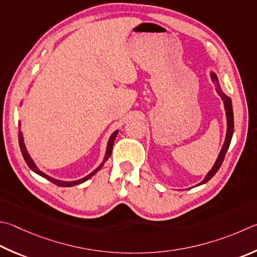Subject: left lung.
<instances>
[{
	"instance_id": "8db88e82",
	"label": "left lung",
	"mask_w": 257,
	"mask_h": 257,
	"mask_svg": "<svg viewBox=\"0 0 257 257\" xmlns=\"http://www.w3.org/2000/svg\"><path fill=\"white\" fill-rule=\"evenodd\" d=\"M210 78H211V81L214 82L217 84V88L216 91L219 94V96L221 97V100L223 101V106H225V111H226V119H227V132H226V137H225V142H223V145L221 147V151L219 153V155L217 157L216 162H214V164L212 166V169L210 170L207 175L204 176V179L198 183L197 185L194 186H199L201 184L207 183V182L211 179V177L217 173L218 170L220 169V166L223 162V158H225L226 153L228 151V148H229V145L231 142V138H232V134H234V112H232V104H231V99L228 95H226L225 93L222 92L220 85H219V81H218V77H217V74L214 72H210Z\"/></svg>"
}]
</instances>
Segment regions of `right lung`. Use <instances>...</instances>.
<instances>
[{
	"label": "right lung",
	"instance_id": "add662e5",
	"mask_svg": "<svg viewBox=\"0 0 257 257\" xmlns=\"http://www.w3.org/2000/svg\"><path fill=\"white\" fill-rule=\"evenodd\" d=\"M20 105H22V101H21ZM20 128H21V121H19V129H20ZM118 132H119V130H115L114 133L111 134V136H110L109 141H108V144H106V149H105V154H104L103 161L101 162V164H100L99 166H97L94 171L91 172L90 174H87L86 176L82 177V179H78V180H75V181H60V180H57V179H54V177L49 176L48 174H46V173H44L43 171L39 170V167L36 165V163H35V162H34V160H32V158H31L30 154L28 153V151H27V147H26V144H25V139H23L22 132H19V145H20V149H21L22 156H23V158H25V161H26V163H27V165L29 166V169H30L31 171H34L36 174H38V175H40V176L45 177V179H47L48 181L53 182V183H54V184H56V185H58V186H64V188H69V186H74V185H76V184L84 183V182L87 181L88 179H91V177H92L93 175L96 174L97 172L100 171L101 167L104 165V163H105L106 161H108V158L110 157L111 153H112L113 143H114V139H115V137H116V135H118Z\"/></svg>",
	"mask_w": 257,
	"mask_h": 257
}]
</instances>
